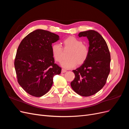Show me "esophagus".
Instances as JSON below:
<instances>
[{
  "instance_id": "1",
  "label": "esophagus",
  "mask_w": 129,
  "mask_h": 129,
  "mask_svg": "<svg viewBox=\"0 0 129 129\" xmlns=\"http://www.w3.org/2000/svg\"><path fill=\"white\" fill-rule=\"evenodd\" d=\"M66 72H67V71H66V70H65V69H62V71H61V73H66Z\"/></svg>"
}]
</instances>
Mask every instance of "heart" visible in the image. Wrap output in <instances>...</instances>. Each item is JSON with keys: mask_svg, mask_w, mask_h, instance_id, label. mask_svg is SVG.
<instances>
[{"mask_svg": "<svg viewBox=\"0 0 129 129\" xmlns=\"http://www.w3.org/2000/svg\"><path fill=\"white\" fill-rule=\"evenodd\" d=\"M65 49H70L67 54L68 58L62 62L61 66L66 69H71L77 64L84 63L89 55V50L87 45L74 37H69L62 41ZM52 55L56 62H61L63 58V50L58 44H54L51 47Z\"/></svg>", "mask_w": 129, "mask_h": 129, "instance_id": "b5f03b06", "label": "heart"}]
</instances>
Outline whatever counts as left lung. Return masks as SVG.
Wrapping results in <instances>:
<instances>
[{
    "label": "left lung",
    "mask_w": 129,
    "mask_h": 129,
    "mask_svg": "<svg viewBox=\"0 0 129 129\" xmlns=\"http://www.w3.org/2000/svg\"><path fill=\"white\" fill-rule=\"evenodd\" d=\"M89 41V55L81 67L74 70L75 78L71 84L73 90L82 96L95 94L107 82L110 71V54L106 42L95 30L80 32Z\"/></svg>",
    "instance_id": "left-lung-1"
}]
</instances>
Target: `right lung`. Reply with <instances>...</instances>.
Returning a JSON list of instances; mask_svg holds the SVG:
<instances>
[{"label":"right lung","mask_w":129,"mask_h":129,"mask_svg":"<svg viewBox=\"0 0 129 129\" xmlns=\"http://www.w3.org/2000/svg\"><path fill=\"white\" fill-rule=\"evenodd\" d=\"M59 40L58 35L37 29L26 36L19 45L14 60L18 82L24 90L34 97L47 92L53 76L61 68L54 63L52 44Z\"/></svg>","instance_id":"1"}]
</instances>
